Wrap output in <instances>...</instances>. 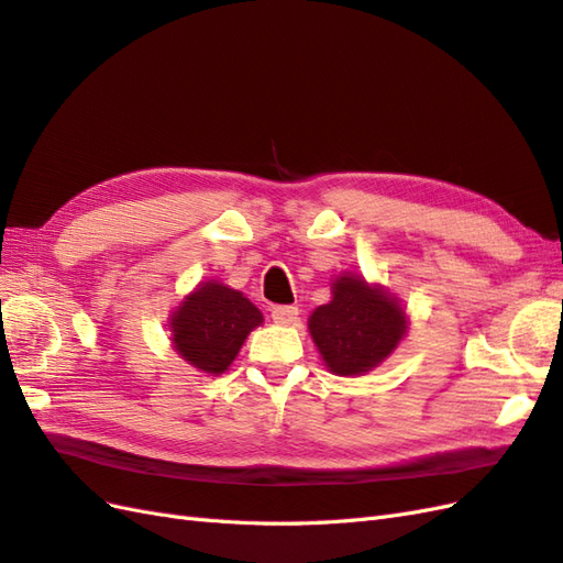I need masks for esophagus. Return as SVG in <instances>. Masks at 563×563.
Segmentation results:
<instances>
[{
  "label": "esophagus",
  "mask_w": 563,
  "mask_h": 563,
  "mask_svg": "<svg viewBox=\"0 0 563 563\" xmlns=\"http://www.w3.org/2000/svg\"><path fill=\"white\" fill-rule=\"evenodd\" d=\"M271 319L280 325H295L299 319V309L297 307H273Z\"/></svg>",
  "instance_id": "obj_1"
}]
</instances>
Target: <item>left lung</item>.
Here are the masks:
<instances>
[{"mask_svg": "<svg viewBox=\"0 0 563 563\" xmlns=\"http://www.w3.org/2000/svg\"><path fill=\"white\" fill-rule=\"evenodd\" d=\"M309 333L325 366L338 376H358L390 356L407 333V316L393 297L364 278L340 276L333 301L311 313Z\"/></svg>", "mask_w": 563, "mask_h": 563, "instance_id": "1", "label": "left lung"}]
</instances>
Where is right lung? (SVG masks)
Returning a JSON list of instances; mask_svg holds the SVG:
<instances>
[{"label": "right lung", "mask_w": 563, "mask_h": 563, "mask_svg": "<svg viewBox=\"0 0 563 563\" xmlns=\"http://www.w3.org/2000/svg\"><path fill=\"white\" fill-rule=\"evenodd\" d=\"M262 321V311L242 292L221 283H201L173 313V344L185 362L219 376Z\"/></svg>", "instance_id": "right-lung-1"}]
</instances>
